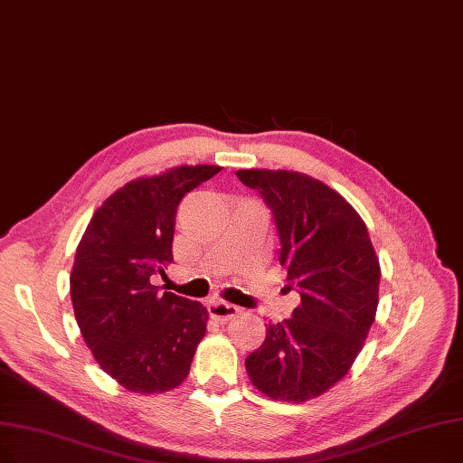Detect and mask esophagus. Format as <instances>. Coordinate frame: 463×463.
Segmentation results:
<instances>
[{
  "label": "esophagus",
  "mask_w": 463,
  "mask_h": 463,
  "mask_svg": "<svg viewBox=\"0 0 463 463\" xmlns=\"http://www.w3.org/2000/svg\"><path fill=\"white\" fill-rule=\"evenodd\" d=\"M239 313V307L228 302H222V300H213L209 302V316L220 323H226L230 319H233Z\"/></svg>",
  "instance_id": "1"
}]
</instances>
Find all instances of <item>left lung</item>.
I'll return each mask as SVG.
<instances>
[{
    "mask_svg": "<svg viewBox=\"0 0 463 463\" xmlns=\"http://www.w3.org/2000/svg\"><path fill=\"white\" fill-rule=\"evenodd\" d=\"M245 186L266 199L281 239L292 317L266 326L245 359L258 392L304 402L338 383L355 363L378 309L380 262L359 213L317 178L296 171L243 169Z\"/></svg>",
    "mask_w": 463,
    "mask_h": 463,
    "instance_id": "obj_1",
    "label": "left lung"
}]
</instances>
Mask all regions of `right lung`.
I'll return each instance as SVG.
<instances>
[{"instance_id": "add662e5", "label": "right lung", "mask_w": 463, "mask_h": 463, "mask_svg": "<svg viewBox=\"0 0 463 463\" xmlns=\"http://www.w3.org/2000/svg\"><path fill=\"white\" fill-rule=\"evenodd\" d=\"M220 169L182 165L127 182L95 211L78 245L70 296L81 336L102 371L133 393L178 387L207 332L203 304L161 294L152 277L173 262L178 203Z\"/></svg>"}]
</instances>
